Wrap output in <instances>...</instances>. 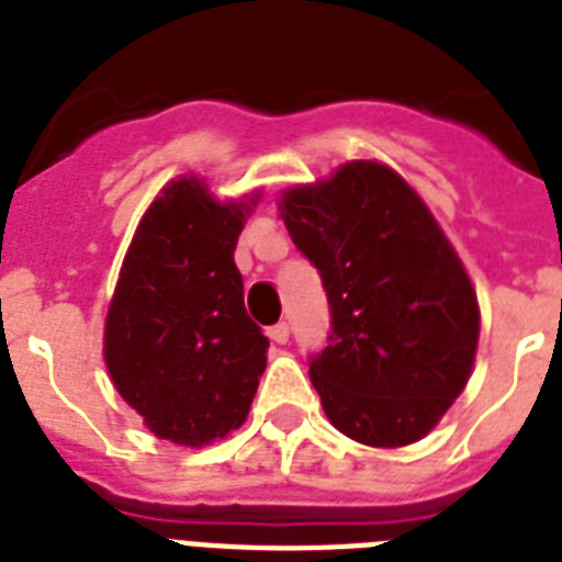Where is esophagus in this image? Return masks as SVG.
Wrapping results in <instances>:
<instances>
[{
  "label": "esophagus",
  "instance_id": "esophagus-1",
  "mask_svg": "<svg viewBox=\"0 0 562 562\" xmlns=\"http://www.w3.org/2000/svg\"><path fill=\"white\" fill-rule=\"evenodd\" d=\"M268 338H271L273 344H285V341H289V324H285V321H280V324H273L271 329H268Z\"/></svg>",
  "mask_w": 562,
  "mask_h": 562
}]
</instances>
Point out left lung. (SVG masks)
<instances>
[{"label":"left lung","instance_id":"1","mask_svg":"<svg viewBox=\"0 0 562 562\" xmlns=\"http://www.w3.org/2000/svg\"><path fill=\"white\" fill-rule=\"evenodd\" d=\"M280 210L329 300V347L308 361L329 423L379 449L426 437L479 347V300L435 215L373 160L289 189Z\"/></svg>","mask_w":562,"mask_h":562}]
</instances>
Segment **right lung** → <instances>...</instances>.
Masks as SVG:
<instances>
[{
    "label": "right lung",
    "instance_id": "1",
    "mask_svg": "<svg viewBox=\"0 0 562 562\" xmlns=\"http://www.w3.org/2000/svg\"><path fill=\"white\" fill-rule=\"evenodd\" d=\"M256 206L171 180L136 227L104 321V361L122 400L162 440L203 446L247 419L268 338L247 317L238 233Z\"/></svg>",
    "mask_w": 562,
    "mask_h": 562
}]
</instances>
